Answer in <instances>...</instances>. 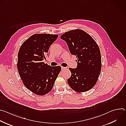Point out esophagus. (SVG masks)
Instances as JSON below:
<instances>
[{"instance_id": "1", "label": "esophagus", "mask_w": 126, "mask_h": 126, "mask_svg": "<svg viewBox=\"0 0 126 126\" xmlns=\"http://www.w3.org/2000/svg\"><path fill=\"white\" fill-rule=\"evenodd\" d=\"M61 69H62V70H64L67 69V68L64 67H61Z\"/></svg>"}]
</instances>
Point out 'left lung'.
<instances>
[{"label": "left lung", "mask_w": 126, "mask_h": 126, "mask_svg": "<svg viewBox=\"0 0 126 126\" xmlns=\"http://www.w3.org/2000/svg\"><path fill=\"white\" fill-rule=\"evenodd\" d=\"M60 38L67 44L72 55H76V68H70L69 86L82 93L91 89L96 84L101 73L102 61L99 47L94 39L85 31L77 29L63 34Z\"/></svg>", "instance_id": "8db88e82"}]
</instances>
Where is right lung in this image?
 Instances as JSON below:
<instances>
[{
  "label": "right lung",
  "instance_id": "add662e5",
  "mask_svg": "<svg viewBox=\"0 0 126 126\" xmlns=\"http://www.w3.org/2000/svg\"><path fill=\"white\" fill-rule=\"evenodd\" d=\"M58 35L34 34L21 45L18 53L17 67L24 85L32 93L44 95L53 87L61 68L43 62L50 46Z\"/></svg>",
  "mask_w": 126,
  "mask_h": 126
}]
</instances>
